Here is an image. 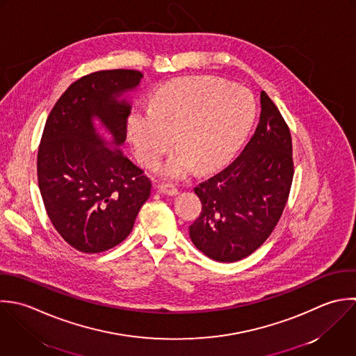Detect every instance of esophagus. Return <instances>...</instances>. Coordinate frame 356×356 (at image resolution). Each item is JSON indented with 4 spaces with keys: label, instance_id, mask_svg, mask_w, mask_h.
Returning <instances> with one entry per match:
<instances>
[{
    "label": "esophagus",
    "instance_id": "34e87169",
    "mask_svg": "<svg viewBox=\"0 0 356 356\" xmlns=\"http://www.w3.org/2000/svg\"><path fill=\"white\" fill-rule=\"evenodd\" d=\"M156 190H158V193L165 194V195H177V194H179V191H177V188H176L175 186H172V184H165V183L158 184V186H156Z\"/></svg>",
    "mask_w": 356,
    "mask_h": 356
}]
</instances>
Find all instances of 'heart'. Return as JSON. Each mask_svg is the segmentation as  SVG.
Wrapping results in <instances>:
<instances>
[{
  "instance_id": "1",
  "label": "heart",
  "mask_w": 356,
  "mask_h": 356,
  "mask_svg": "<svg viewBox=\"0 0 356 356\" xmlns=\"http://www.w3.org/2000/svg\"><path fill=\"white\" fill-rule=\"evenodd\" d=\"M255 115L248 90L215 77H186L162 87L149 112L129 119L127 136L145 166L156 165L173 144L179 147L159 168L168 179L226 163L241 145Z\"/></svg>"
}]
</instances>
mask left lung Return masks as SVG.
<instances>
[{"label":"left lung","instance_id":"obj_1","mask_svg":"<svg viewBox=\"0 0 356 356\" xmlns=\"http://www.w3.org/2000/svg\"><path fill=\"white\" fill-rule=\"evenodd\" d=\"M261 108L258 127L243 152L194 188L202 211L188 227L190 237L218 262H236L257 251L289 200L294 176L291 133L265 91Z\"/></svg>","mask_w":356,"mask_h":356}]
</instances>
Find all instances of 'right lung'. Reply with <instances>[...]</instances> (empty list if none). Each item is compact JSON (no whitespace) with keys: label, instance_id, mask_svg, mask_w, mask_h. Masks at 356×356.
<instances>
[{"label":"right lung","instance_id":"1","mask_svg":"<svg viewBox=\"0 0 356 356\" xmlns=\"http://www.w3.org/2000/svg\"><path fill=\"white\" fill-rule=\"evenodd\" d=\"M143 73L98 70L72 83L51 109L37 154L38 187L47 215L74 250L98 254L120 244L149 198L151 180L120 148L97 134V118L126 140L130 104L119 97L138 86Z\"/></svg>","mask_w":356,"mask_h":356}]
</instances>
